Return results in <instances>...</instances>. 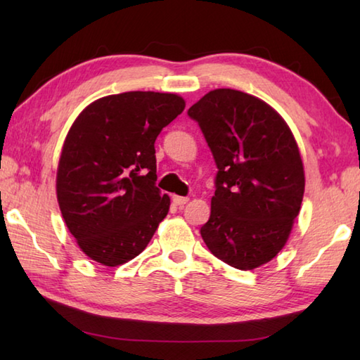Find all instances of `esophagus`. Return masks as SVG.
I'll list each match as a JSON object with an SVG mask.
<instances>
[{"label": "esophagus", "instance_id": "1", "mask_svg": "<svg viewBox=\"0 0 360 360\" xmlns=\"http://www.w3.org/2000/svg\"><path fill=\"white\" fill-rule=\"evenodd\" d=\"M173 202L176 205H184L188 202V198L187 196H178V195H173Z\"/></svg>", "mask_w": 360, "mask_h": 360}]
</instances>
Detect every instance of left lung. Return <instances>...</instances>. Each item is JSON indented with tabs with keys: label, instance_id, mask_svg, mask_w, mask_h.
I'll use <instances>...</instances> for the list:
<instances>
[{
	"label": "left lung",
	"instance_id": "8db88e82",
	"mask_svg": "<svg viewBox=\"0 0 360 360\" xmlns=\"http://www.w3.org/2000/svg\"><path fill=\"white\" fill-rule=\"evenodd\" d=\"M218 168L201 236L221 262L262 266L285 246L304 192L303 162L286 122L266 102L215 89L190 106Z\"/></svg>",
	"mask_w": 360,
	"mask_h": 360
}]
</instances>
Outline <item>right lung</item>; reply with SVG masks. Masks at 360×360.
<instances>
[{
  "mask_svg": "<svg viewBox=\"0 0 360 360\" xmlns=\"http://www.w3.org/2000/svg\"><path fill=\"white\" fill-rule=\"evenodd\" d=\"M184 108L176 94L129 91L98 98L75 119L60 156L57 200L91 259L112 267L129 262L167 217L155 142Z\"/></svg>",
  "mask_w": 360,
  "mask_h": 360,
  "instance_id": "add662e5",
  "label": "right lung"
}]
</instances>
